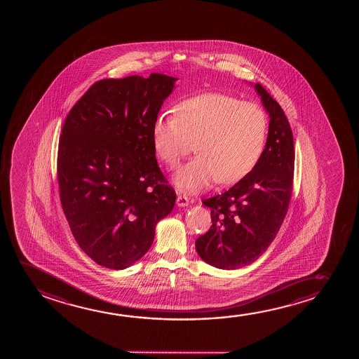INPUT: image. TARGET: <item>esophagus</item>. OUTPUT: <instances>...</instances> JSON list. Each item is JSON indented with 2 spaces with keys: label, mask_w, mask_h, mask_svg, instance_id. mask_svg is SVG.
<instances>
[{
  "label": "esophagus",
  "mask_w": 359,
  "mask_h": 359,
  "mask_svg": "<svg viewBox=\"0 0 359 359\" xmlns=\"http://www.w3.org/2000/svg\"><path fill=\"white\" fill-rule=\"evenodd\" d=\"M177 205L179 207H185L189 205V198L185 195H179L177 197Z\"/></svg>",
  "instance_id": "obj_1"
}]
</instances>
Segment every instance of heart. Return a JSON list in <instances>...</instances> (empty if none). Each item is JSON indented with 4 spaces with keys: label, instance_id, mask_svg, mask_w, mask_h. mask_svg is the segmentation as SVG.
Listing matches in <instances>:
<instances>
[{
    "label": "heart",
    "instance_id": "heart-1",
    "mask_svg": "<svg viewBox=\"0 0 359 359\" xmlns=\"http://www.w3.org/2000/svg\"><path fill=\"white\" fill-rule=\"evenodd\" d=\"M152 133L156 152L169 169L196 148L198 154L175 177L179 189L196 191L215 180L239 182L252 170L265 147L267 116L257 104L201 94L177 104L175 116H158Z\"/></svg>",
    "mask_w": 359,
    "mask_h": 359
}]
</instances>
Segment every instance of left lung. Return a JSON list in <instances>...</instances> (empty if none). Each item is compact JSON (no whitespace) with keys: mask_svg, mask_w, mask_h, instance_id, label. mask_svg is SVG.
<instances>
[{"mask_svg":"<svg viewBox=\"0 0 359 359\" xmlns=\"http://www.w3.org/2000/svg\"><path fill=\"white\" fill-rule=\"evenodd\" d=\"M270 115L260 159L249 174L221 195L203 198L211 208L212 226L195 243L207 264L234 270L262 255L280 231L290 206L294 177V141L280 104L255 84Z\"/></svg>","mask_w":359,"mask_h":359,"instance_id":"left-lung-1","label":"left lung"}]
</instances>
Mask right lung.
Wrapping results in <instances>:
<instances>
[{
	"label": "right lung",
	"instance_id": "add662e5",
	"mask_svg": "<svg viewBox=\"0 0 359 359\" xmlns=\"http://www.w3.org/2000/svg\"><path fill=\"white\" fill-rule=\"evenodd\" d=\"M177 79L151 74L92 84L60 135V201L79 248L121 270L152 245L177 194L158 167L153 123Z\"/></svg>",
	"mask_w": 359,
	"mask_h": 359
}]
</instances>
